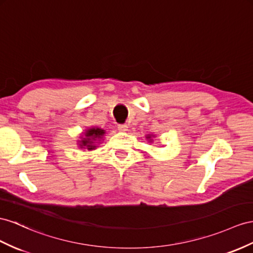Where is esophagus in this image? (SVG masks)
I'll list each match as a JSON object with an SVG mask.
<instances>
[{
    "instance_id": "obj_1",
    "label": "esophagus",
    "mask_w": 253,
    "mask_h": 253,
    "mask_svg": "<svg viewBox=\"0 0 253 253\" xmlns=\"http://www.w3.org/2000/svg\"><path fill=\"white\" fill-rule=\"evenodd\" d=\"M119 130L121 131H127L128 130V126L126 124H122V125H119Z\"/></svg>"
}]
</instances>
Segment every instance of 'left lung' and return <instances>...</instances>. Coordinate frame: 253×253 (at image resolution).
Segmentation results:
<instances>
[{
	"instance_id": "obj_1",
	"label": "left lung",
	"mask_w": 253,
	"mask_h": 253,
	"mask_svg": "<svg viewBox=\"0 0 253 253\" xmlns=\"http://www.w3.org/2000/svg\"><path fill=\"white\" fill-rule=\"evenodd\" d=\"M145 138H146V140H147L148 142H153V138H155V135H154V134H147Z\"/></svg>"
}]
</instances>
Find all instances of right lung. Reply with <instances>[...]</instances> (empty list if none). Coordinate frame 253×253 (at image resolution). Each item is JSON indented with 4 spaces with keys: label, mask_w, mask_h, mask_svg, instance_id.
Wrapping results in <instances>:
<instances>
[{
    "label": "right lung",
    "mask_w": 253,
    "mask_h": 253,
    "mask_svg": "<svg viewBox=\"0 0 253 253\" xmlns=\"http://www.w3.org/2000/svg\"><path fill=\"white\" fill-rule=\"evenodd\" d=\"M105 133V130L101 128L90 127L83 132V134L80 137V140H78V145L82 150L93 151L96 148L97 143H100Z\"/></svg>",
    "instance_id": "add662e5"
}]
</instances>
